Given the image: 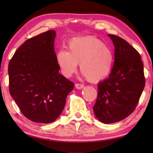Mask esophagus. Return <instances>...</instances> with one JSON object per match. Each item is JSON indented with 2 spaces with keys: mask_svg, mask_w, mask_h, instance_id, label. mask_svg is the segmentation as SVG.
Instances as JSON below:
<instances>
[{
  "mask_svg": "<svg viewBox=\"0 0 153 153\" xmlns=\"http://www.w3.org/2000/svg\"><path fill=\"white\" fill-rule=\"evenodd\" d=\"M75 86H76V88L78 89H82L84 87V85L83 84H80V83H76L75 84Z\"/></svg>",
  "mask_w": 153,
  "mask_h": 153,
  "instance_id": "obj_1",
  "label": "esophagus"
}]
</instances>
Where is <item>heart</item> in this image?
Masks as SVG:
<instances>
[{
  "instance_id": "obj_1",
  "label": "heart",
  "mask_w": 153,
  "mask_h": 153,
  "mask_svg": "<svg viewBox=\"0 0 153 153\" xmlns=\"http://www.w3.org/2000/svg\"><path fill=\"white\" fill-rule=\"evenodd\" d=\"M68 51L62 49L56 55V62L62 72L70 77L80 70L84 76L93 82H99L111 72L114 62L112 51L95 37H74L68 43Z\"/></svg>"
}]
</instances>
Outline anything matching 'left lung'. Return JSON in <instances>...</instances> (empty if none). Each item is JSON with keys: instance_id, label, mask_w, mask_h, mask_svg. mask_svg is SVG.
<instances>
[{"instance_id": "8db88e82", "label": "left lung", "mask_w": 153, "mask_h": 153, "mask_svg": "<svg viewBox=\"0 0 153 153\" xmlns=\"http://www.w3.org/2000/svg\"><path fill=\"white\" fill-rule=\"evenodd\" d=\"M114 46V63L108 78L98 84L93 111L99 121L114 123L134 111L145 85L143 64L128 42L109 34Z\"/></svg>"}]
</instances>
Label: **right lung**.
<instances>
[{"mask_svg":"<svg viewBox=\"0 0 153 153\" xmlns=\"http://www.w3.org/2000/svg\"><path fill=\"white\" fill-rule=\"evenodd\" d=\"M56 32L49 30L25 41L8 65L10 94L31 121H55L74 83L59 74L54 48Z\"/></svg>","mask_w":153,"mask_h":153,"instance_id":"right-lung-1","label":"right lung"}]
</instances>
